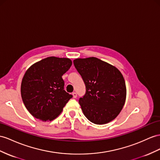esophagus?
<instances>
[{
    "label": "esophagus",
    "mask_w": 160,
    "mask_h": 160,
    "mask_svg": "<svg viewBox=\"0 0 160 160\" xmlns=\"http://www.w3.org/2000/svg\"><path fill=\"white\" fill-rule=\"evenodd\" d=\"M72 95H73V98H76V97H77V93L75 92H73V93H72Z\"/></svg>",
    "instance_id": "1"
}]
</instances>
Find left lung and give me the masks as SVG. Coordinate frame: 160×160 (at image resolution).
Returning <instances> with one entry per match:
<instances>
[{
    "instance_id": "left-lung-1",
    "label": "left lung",
    "mask_w": 160,
    "mask_h": 160,
    "mask_svg": "<svg viewBox=\"0 0 160 160\" xmlns=\"http://www.w3.org/2000/svg\"><path fill=\"white\" fill-rule=\"evenodd\" d=\"M82 76L86 92L79 99L82 110L88 120L104 124L114 120L126 101L125 80L118 69L96 57L73 60Z\"/></svg>"
}]
</instances>
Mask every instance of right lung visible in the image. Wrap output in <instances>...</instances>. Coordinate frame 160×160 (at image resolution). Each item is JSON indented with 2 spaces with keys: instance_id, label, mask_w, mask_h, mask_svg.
<instances>
[{
  "instance_id": "add662e5",
  "label": "right lung",
  "mask_w": 160,
  "mask_h": 160,
  "mask_svg": "<svg viewBox=\"0 0 160 160\" xmlns=\"http://www.w3.org/2000/svg\"><path fill=\"white\" fill-rule=\"evenodd\" d=\"M68 58L49 57L32 65L24 74L21 95L32 116L42 121L54 120L72 95L64 90L62 76L72 66Z\"/></svg>"
}]
</instances>
